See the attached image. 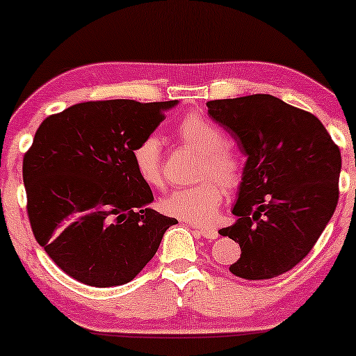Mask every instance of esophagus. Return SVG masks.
Masks as SVG:
<instances>
[{"instance_id":"esophagus-1","label":"esophagus","mask_w":356,"mask_h":356,"mask_svg":"<svg viewBox=\"0 0 356 356\" xmlns=\"http://www.w3.org/2000/svg\"><path fill=\"white\" fill-rule=\"evenodd\" d=\"M197 235H201L202 238H206V240H216L218 236V233L216 228H204V227H197L196 228Z\"/></svg>"}]
</instances>
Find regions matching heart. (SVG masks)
I'll return each instance as SVG.
<instances>
[{"instance_id":"1","label":"heart","mask_w":356,"mask_h":356,"mask_svg":"<svg viewBox=\"0 0 356 356\" xmlns=\"http://www.w3.org/2000/svg\"><path fill=\"white\" fill-rule=\"evenodd\" d=\"M175 136L183 144L199 152L196 179L201 181L188 188H178L160 201V209L170 217L193 223L213 222L225 197L241 183L243 163L235 149L223 143V133L206 116L189 113L175 128ZM136 173L150 188L163 184L162 149L155 136L139 140L131 150Z\"/></svg>"}]
</instances>
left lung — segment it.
<instances>
[{
	"mask_svg": "<svg viewBox=\"0 0 356 356\" xmlns=\"http://www.w3.org/2000/svg\"><path fill=\"white\" fill-rule=\"evenodd\" d=\"M246 155L233 216L222 228L241 248L230 266L245 280L277 277L303 261L339 201V145L313 113L269 94L207 102Z\"/></svg>",
	"mask_w": 356,
	"mask_h": 356,
	"instance_id": "1",
	"label": "left lung"
}]
</instances>
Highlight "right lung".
I'll return each mask as SVG.
<instances>
[{"instance_id": "add662e5", "label": "right lung", "mask_w": 356, "mask_h": 356, "mask_svg": "<svg viewBox=\"0 0 356 356\" xmlns=\"http://www.w3.org/2000/svg\"><path fill=\"white\" fill-rule=\"evenodd\" d=\"M177 104L82 102L38 126L22 162L27 216L38 245L72 279L128 284L178 223L145 207L154 194L131 159Z\"/></svg>"}]
</instances>
